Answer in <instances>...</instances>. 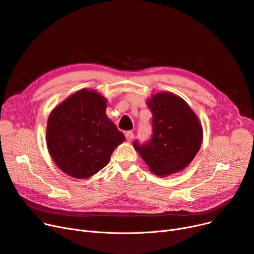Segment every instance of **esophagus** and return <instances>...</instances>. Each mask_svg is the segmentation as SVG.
Returning a JSON list of instances; mask_svg holds the SVG:
<instances>
[{
    "label": "esophagus",
    "instance_id": "esophagus-1",
    "mask_svg": "<svg viewBox=\"0 0 254 254\" xmlns=\"http://www.w3.org/2000/svg\"><path fill=\"white\" fill-rule=\"evenodd\" d=\"M125 137H126V139H127L128 141H131V140L133 139L134 134H133L132 131H127V132L125 133Z\"/></svg>",
    "mask_w": 254,
    "mask_h": 254
}]
</instances>
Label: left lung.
<instances>
[{
	"label": "left lung",
	"mask_w": 254,
	"mask_h": 254,
	"mask_svg": "<svg viewBox=\"0 0 254 254\" xmlns=\"http://www.w3.org/2000/svg\"><path fill=\"white\" fill-rule=\"evenodd\" d=\"M152 113L149 141L133 143L152 173L165 177L184 170L201 147L203 132L196 114L180 97L162 92L147 101Z\"/></svg>",
	"instance_id": "left-lung-1"
}]
</instances>
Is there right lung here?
I'll return each mask as SVG.
<instances>
[{"label":"right lung","instance_id":"1","mask_svg":"<svg viewBox=\"0 0 254 254\" xmlns=\"http://www.w3.org/2000/svg\"><path fill=\"white\" fill-rule=\"evenodd\" d=\"M106 99L95 90L81 89L51 113L47 146L64 173L88 178L103 169L125 136L106 116Z\"/></svg>","mask_w":254,"mask_h":254}]
</instances>
